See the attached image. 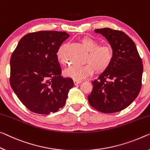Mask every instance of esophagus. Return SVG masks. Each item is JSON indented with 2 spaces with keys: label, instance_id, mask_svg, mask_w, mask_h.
Segmentation results:
<instances>
[{
  "label": "esophagus",
  "instance_id": "esophagus-1",
  "mask_svg": "<svg viewBox=\"0 0 150 150\" xmlns=\"http://www.w3.org/2000/svg\"><path fill=\"white\" fill-rule=\"evenodd\" d=\"M81 80H74V84L76 85V84H80V83H81Z\"/></svg>",
  "mask_w": 150,
  "mask_h": 150
}]
</instances>
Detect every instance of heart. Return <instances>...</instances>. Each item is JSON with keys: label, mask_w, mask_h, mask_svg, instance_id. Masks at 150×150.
Segmentation results:
<instances>
[{"label": "heart", "mask_w": 150, "mask_h": 150, "mask_svg": "<svg viewBox=\"0 0 150 150\" xmlns=\"http://www.w3.org/2000/svg\"><path fill=\"white\" fill-rule=\"evenodd\" d=\"M81 42L88 52L86 62L89 64L83 66H70L64 71V75L66 77L77 80H81L89 76L93 73V68L98 72L105 70L110 66L113 57V52L109 45H99L97 41L87 37L82 38ZM66 44H62L56 53L57 61L61 64L66 63Z\"/></svg>", "instance_id": "1"}]
</instances>
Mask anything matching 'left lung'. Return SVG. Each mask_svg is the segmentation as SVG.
<instances>
[{
    "label": "left lung",
    "instance_id": "left-lung-1",
    "mask_svg": "<svg viewBox=\"0 0 150 150\" xmlns=\"http://www.w3.org/2000/svg\"><path fill=\"white\" fill-rule=\"evenodd\" d=\"M104 36L113 52L110 66L92 82L88 96L92 107L105 113L125 109L141 90L143 64L133 40L124 32L110 28L95 29Z\"/></svg>",
    "mask_w": 150,
    "mask_h": 150
}]
</instances>
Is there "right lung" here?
Instances as JSON below:
<instances>
[{"label":"right lung","mask_w":150,"mask_h":150,"mask_svg":"<svg viewBox=\"0 0 150 150\" xmlns=\"http://www.w3.org/2000/svg\"><path fill=\"white\" fill-rule=\"evenodd\" d=\"M69 37L62 31L30 33L21 39L12 54L11 86L31 111L48 115L65 105L74 82L61 76L56 53Z\"/></svg>","instance_id":"right-lung-1"}]
</instances>
